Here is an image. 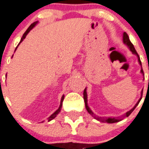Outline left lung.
Returning a JSON list of instances; mask_svg holds the SVG:
<instances>
[{"instance_id":"left-lung-1","label":"left lung","mask_w":149,"mask_h":149,"mask_svg":"<svg viewBox=\"0 0 149 149\" xmlns=\"http://www.w3.org/2000/svg\"><path fill=\"white\" fill-rule=\"evenodd\" d=\"M123 43L125 44V45H127L128 47H129V49H130V51L132 52V54H134V55H136V56H137V58H138L139 63L140 65L142 66V62H141V60H140L139 56V55H138V53H137L136 50L135 49V48H134V45H132V42H130V38H129V36H128L127 33H125V32L123 33ZM141 73H142V74H144L143 70H142V68H141ZM142 92H141V97L139 98V100H138V102L136 103V105L134 106L133 107H132L131 110H129V111H127L126 113L124 114L123 116V118H119V117H101V116H97V115L94 113V112L91 110V108L88 107V94H87V88H85V89H84V103H85V107H86V109H87V110H88V113H89L91 114V116L94 118V119H96V120H98V121L102 122V123H117V122H119V121H121V120H123L124 117H127V116H130V114L132 113V111L135 110V108H136V107L138 106V104H139L140 100H141V99H142Z\"/></svg>"}]
</instances>
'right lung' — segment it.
I'll use <instances>...</instances> for the list:
<instances>
[{"label":"right lung","mask_w":149,"mask_h":149,"mask_svg":"<svg viewBox=\"0 0 149 149\" xmlns=\"http://www.w3.org/2000/svg\"><path fill=\"white\" fill-rule=\"evenodd\" d=\"M38 23V21H36V22H34V23H32L31 25L29 26V27L27 29H26V31L25 32V33H24V34H23V37L21 38V39H20V42H19V43H20V42H23V40L24 39H25L26 38V35H27L28 33H29V32L30 31V30H31L32 29H33V27H34V26H35L36 25V24H37ZM19 43L18 44V45H19ZM18 45H17V48H16V49H15V51L16 50H17V47H18ZM12 57H13V56H12ZM64 97H65V96L64 95H62V97H61V102H60V106H59V107H58V109L57 110H56V111L55 112V113H53L52 114L51 116H49V117L48 118V121L49 122V121H51L52 120H53L54 118H55L56 117V116H57L58 114L59 113V112L61 111V107H62V102H63V100H64ZM42 123H43V121L42 122Z\"/></svg>","instance_id":"1"}]
</instances>
